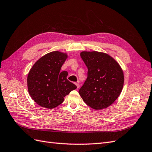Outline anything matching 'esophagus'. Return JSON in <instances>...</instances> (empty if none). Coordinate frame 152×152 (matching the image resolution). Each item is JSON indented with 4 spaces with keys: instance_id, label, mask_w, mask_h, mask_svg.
<instances>
[{
    "instance_id": "1",
    "label": "esophagus",
    "mask_w": 152,
    "mask_h": 152,
    "mask_svg": "<svg viewBox=\"0 0 152 152\" xmlns=\"http://www.w3.org/2000/svg\"><path fill=\"white\" fill-rule=\"evenodd\" d=\"M75 85H76V87H77V89H78V88H80V85L78 84V83H75Z\"/></svg>"
}]
</instances>
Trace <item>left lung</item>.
I'll use <instances>...</instances> for the list:
<instances>
[{
    "mask_svg": "<svg viewBox=\"0 0 152 152\" xmlns=\"http://www.w3.org/2000/svg\"><path fill=\"white\" fill-rule=\"evenodd\" d=\"M88 69V78L79 90L83 101L99 110L108 108L121 94L124 74L121 66L110 55L99 51L80 53Z\"/></svg>",
    "mask_w": 152,
    "mask_h": 152,
    "instance_id": "left-lung-1",
    "label": "left lung"
}]
</instances>
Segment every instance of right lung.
I'll return each mask as SVG.
<instances>
[{"label":"right lung","instance_id":"1","mask_svg":"<svg viewBox=\"0 0 152 152\" xmlns=\"http://www.w3.org/2000/svg\"><path fill=\"white\" fill-rule=\"evenodd\" d=\"M68 58L66 53L51 51L40 57L28 72L27 88L31 98L42 107L53 109L77 87L66 79V71L60 72Z\"/></svg>","mask_w":152,"mask_h":152}]
</instances>
